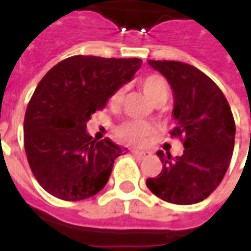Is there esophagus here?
Returning <instances> with one entry per match:
<instances>
[{
  "label": "esophagus",
  "mask_w": 251,
  "mask_h": 251,
  "mask_svg": "<svg viewBox=\"0 0 251 251\" xmlns=\"http://www.w3.org/2000/svg\"><path fill=\"white\" fill-rule=\"evenodd\" d=\"M131 153H133V156H136V157L138 158H142L145 157L149 152H147V151H131Z\"/></svg>",
  "instance_id": "esophagus-1"
}]
</instances>
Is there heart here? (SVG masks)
<instances>
[{"mask_svg":"<svg viewBox=\"0 0 251 251\" xmlns=\"http://www.w3.org/2000/svg\"><path fill=\"white\" fill-rule=\"evenodd\" d=\"M141 87L144 93L153 104L157 102H165L168 98L169 87L167 80L160 75L152 74L141 79ZM122 95V91L118 90L113 95L111 100L114 103H118ZM149 133V127L140 122H126L117 129V136L120 137L122 141L129 142V144H140L144 140V137Z\"/></svg>","mask_w":251,"mask_h":251,"instance_id":"b5f03b06","label":"heart"}]
</instances>
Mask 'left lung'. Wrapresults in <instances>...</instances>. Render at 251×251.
<instances>
[{
	"instance_id": "1",
	"label": "left lung",
	"mask_w": 251,
	"mask_h": 251,
	"mask_svg": "<svg viewBox=\"0 0 251 251\" xmlns=\"http://www.w3.org/2000/svg\"><path fill=\"white\" fill-rule=\"evenodd\" d=\"M174 91L172 136L183 140L184 152L172 157L158 151L163 169L147 179L148 188L174 204H195L208 198L230 165L235 122L221 88L187 63L149 60Z\"/></svg>"
}]
</instances>
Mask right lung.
Wrapping results in <instances>:
<instances>
[{
  "label": "right lung",
  "instance_id": "1",
  "mask_svg": "<svg viewBox=\"0 0 251 251\" xmlns=\"http://www.w3.org/2000/svg\"><path fill=\"white\" fill-rule=\"evenodd\" d=\"M141 67V59L76 55L47 72L30 98L24 120L28 163L48 194L62 200L87 199L103 188L122 149L86 129Z\"/></svg>",
  "mask_w": 251,
  "mask_h": 251
}]
</instances>
